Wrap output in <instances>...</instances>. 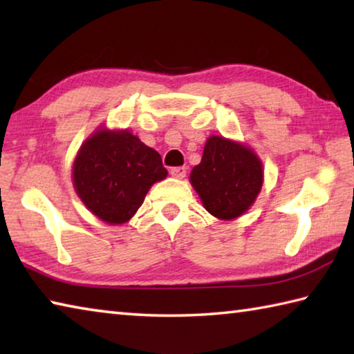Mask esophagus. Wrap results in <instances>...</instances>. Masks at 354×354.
<instances>
[{"mask_svg": "<svg viewBox=\"0 0 354 354\" xmlns=\"http://www.w3.org/2000/svg\"><path fill=\"white\" fill-rule=\"evenodd\" d=\"M185 173H187V169H185V167H173V169L170 170V175L178 178V179L184 178Z\"/></svg>", "mask_w": 354, "mask_h": 354, "instance_id": "34e87169", "label": "esophagus"}]
</instances>
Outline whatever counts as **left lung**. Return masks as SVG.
I'll return each mask as SVG.
<instances>
[{
    "label": "left lung",
    "instance_id": "8db88e82",
    "mask_svg": "<svg viewBox=\"0 0 354 354\" xmlns=\"http://www.w3.org/2000/svg\"><path fill=\"white\" fill-rule=\"evenodd\" d=\"M190 183L214 217L231 220L247 211L261 192L262 164L251 149L212 136Z\"/></svg>",
    "mask_w": 354,
    "mask_h": 354
}]
</instances>
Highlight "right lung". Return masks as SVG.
<instances>
[{"mask_svg":"<svg viewBox=\"0 0 354 354\" xmlns=\"http://www.w3.org/2000/svg\"><path fill=\"white\" fill-rule=\"evenodd\" d=\"M165 176L160 154L129 131H98L81 147L73 164L80 198L111 225L133 217L149 187Z\"/></svg>","mask_w":354,"mask_h":354,"instance_id":"obj_1","label":"right lung"}]
</instances>
